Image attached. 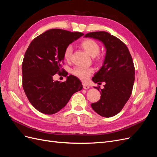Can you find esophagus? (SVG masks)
Returning <instances> with one entry per match:
<instances>
[{
  "label": "esophagus",
  "mask_w": 157,
  "mask_h": 157,
  "mask_svg": "<svg viewBox=\"0 0 157 157\" xmlns=\"http://www.w3.org/2000/svg\"><path fill=\"white\" fill-rule=\"evenodd\" d=\"M82 86H83V88L85 89V90H87V89H88L90 88V86H88V85L84 84V83L82 84Z\"/></svg>",
  "instance_id": "1"
}]
</instances>
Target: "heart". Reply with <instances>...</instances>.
Here are the masks:
<instances>
[{
    "mask_svg": "<svg viewBox=\"0 0 157 157\" xmlns=\"http://www.w3.org/2000/svg\"><path fill=\"white\" fill-rule=\"evenodd\" d=\"M80 46H82L87 53L92 57H96L100 51V47L96 41L92 39H84L80 42ZM73 54V47L71 45H69L64 51V58L66 60H70ZM73 74L80 80L82 81H86L90 78V75L94 73L92 68H88L84 67H77L73 71Z\"/></svg>",
    "mask_w": 157,
    "mask_h": 157,
    "instance_id": "b5f03b06",
    "label": "heart"
}]
</instances>
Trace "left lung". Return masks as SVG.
Masks as SVG:
<instances>
[{"mask_svg": "<svg viewBox=\"0 0 157 157\" xmlns=\"http://www.w3.org/2000/svg\"><path fill=\"white\" fill-rule=\"evenodd\" d=\"M101 42L106 49L102 67L92 78L95 83L105 82L101 98L92 103L93 110L103 117L119 113L129 99L135 80L132 58L126 44L107 32H91L84 35ZM99 91L98 87H95Z\"/></svg>", "mask_w": 157, "mask_h": 157, "instance_id": "1", "label": "left lung"}]
</instances>
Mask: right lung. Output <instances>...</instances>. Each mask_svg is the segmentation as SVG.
Instances as JSON below:
<instances>
[{
	"label": "right lung",
	"instance_id": "right-lung-1",
	"mask_svg": "<svg viewBox=\"0 0 157 157\" xmlns=\"http://www.w3.org/2000/svg\"><path fill=\"white\" fill-rule=\"evenodd\" d=\"M84 34L59 29H50L33 39L22 63L23 88L32 105L40 113L52 115L63 109L73 94L82 89L80 80L61 70L66 47ZM61 71L62 73H61ZM57 72L65 82L53 80Z\"/></svg>",
	"mask_w": 157,
	"mask_h": 157
}]
</instances>
